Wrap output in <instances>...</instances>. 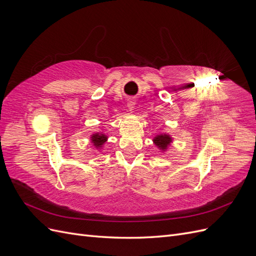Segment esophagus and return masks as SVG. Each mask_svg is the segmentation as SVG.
Instances as JSON below:
<instances>
[{"mask_svg":"<svg viewBox=\"0 0 256 256\" xmlns=\"http://www.w3.org/2000/svg\"><path fill=\"white\" fill-rule=\"evenodd\" d=\"M134 106H136V102L134 99H129L128 102H127V106L130 112H132L134 109Z\"/></svg>","mask_w":256,"mask_h":256,"instance_id":"esophagus-1","label":"esophagus"}]
</instances>
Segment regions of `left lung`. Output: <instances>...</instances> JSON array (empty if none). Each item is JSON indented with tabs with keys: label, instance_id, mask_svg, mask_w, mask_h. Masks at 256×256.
Segmentation results:
<instances>
[{
	"label": "left lung",
	"instance_id": "left-lung-1",
	"mask_svg": "<svg viewBox=\"0 0 256 256\" xmlns=\"http://www.w3.org/2000/svg\"><path fill=\"white\" fill-rule=\"evenodd\" d=\"M154 143L161 150H166L170 144L172 143V138L168 134H161L154 138Z\"/></svg>",
	"mask_w": 256,
	"mask_h": 256
}]
</instances>
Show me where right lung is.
<instances>
[{"instance_id": "1", "label": "right lung", "mask_w": 256, "mask_h": 256, "mask_svg": "<svg viewBox=\"0 0 256 256\" xmlns=\"http://www.w3.org/2000/svg\"><path fill=\"white\" fill-rule=\"evenodd\" d=\"M90 140H92V143L94 144L96 148H100V147H102V145L106 142L108 136L104 134L96 132L94 134H92Z\"/></svg>"}]
</instances>
